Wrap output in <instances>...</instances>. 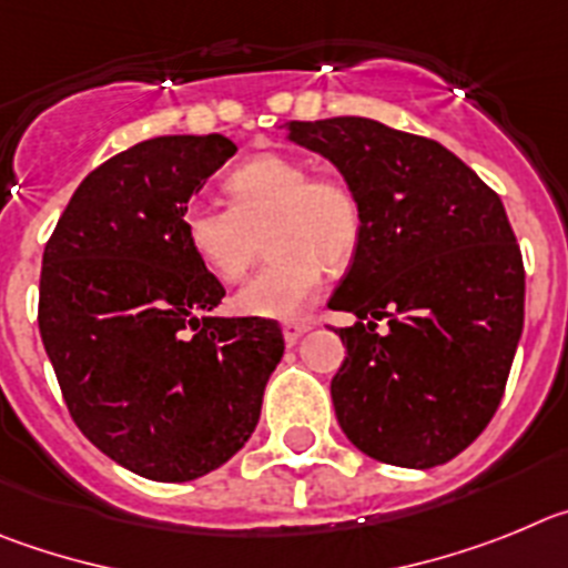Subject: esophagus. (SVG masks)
Instances as JSON below:
<instances>
[{
    "mask_svg": "<svg viewBox=\"0 0 568 568\" xmlns=\"http://www.w3.org/2000/svg\"><path fill=\"white\" fill-rule=\"evenodd\" d=\"M311 331V322H285L283 325V336H285V342H288V345H296V342L303 339L305 334H308Z\"/></svg>",
    "mask_w": 568,
    "mask_h": 568,
    "instance_id": "34e87169",
    "label": "esophagus"
}]
</instances>
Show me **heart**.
<instances>
[{
  "mask_svg": "<svg viewBox=\"0 0 568 568\" xmlns=\"http://www.w3.org/2000/svg\"><path fill=\"white\" fill-rule=\"evenodd\" d=\"M232 206L197 201L183 212L189 248L214 277L237 283L268 240L272 260L234 296L257 320H296L320 294L325 265L342 268L362 240L359 197L342 178L311 175L300 158L257 155L226 178Z\"/></svg>",
  "mask_w": 568,
  "mask_h": 568,
  "instance_id": "b5f03b06",
  "label": "heart"
}]
</instances>
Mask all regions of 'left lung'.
Here are the masks:
<instances>
[{"label": "left lung", "instance_id": "left-lung-1", "mask_svg": "<svg viewBox=\"0 0 568 568\" xmlns=\"http://www.w3.org/2000/svg\"><path fill=\"white\" fill-rule=\"evenodd\" d=\"M288 141L336 166L362 240L331 308L347 356L331 382L347 442L430 469L481 436L524 331V260L504 203L462 158L373 119L288 121ZM387 318L388 334H375Z\"/></svg>", "mask_w": 568, "mask_h": 568}]
</instances>
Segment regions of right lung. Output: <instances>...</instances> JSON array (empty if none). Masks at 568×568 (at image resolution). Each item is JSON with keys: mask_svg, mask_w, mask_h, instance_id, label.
I'll return each mask as SVG.
<instances>
[{"mask_svg": "<svg viewBox=\"0 0 568 568\" xmlns=\"http://www.w3.org/2000/svg\"><path fill=\"white\" fill-rule=\"evenodd\" d=\"M234 152L223 135L141 141L79 183L44 246L39 331L70 416L150 481H195L246 447L283 359L277 322L212 316L226 291L183 234Z\"/></svg>", "mask_w": 568, "mask_h": 568, "instance_id": "right-lung-1", "label": "right lung"}]
</instances>
